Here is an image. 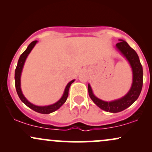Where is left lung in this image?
I'll list each match as a JSON object with an SVG mask.
<instances>
[{"mask_svg": "<svg viewBox=\"0 0 152 152\" xmlns=\"http://www.w3.org/2000/svg\"><path fill=\"white\" fill-rule=\"evenodd\" d=\"M120 42L116 46L129 63L133 73V81L130 90L124 96L112 102H104L94 96L90 84H88V94L96 105L100 109L111 113H117L124 111L132 105L140 95L143 86V69L137 52L131 48L126 41L119 39Z\"/></svg>", "mask_w": 152, "mask_h": 152, "instance_id": "obj_1", "label": "left lung"}]
</instances>
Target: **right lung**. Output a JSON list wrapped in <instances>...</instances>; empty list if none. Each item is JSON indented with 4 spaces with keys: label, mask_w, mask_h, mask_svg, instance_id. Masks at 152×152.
I'll return each mask as SVG.
<instances>
[{
    "label": "right lung",
    "mask_w": 152,
    "mask_h": 152,
    "mask_svg": "<svg viewBox=\"0 0 152 152\" xmlns=\"http://www.w3.org/2000/svg\"><path fill=\"white\" fill-rule=\"evenodd\" d=\"M37 41H34L33 42H31L30 44L28 45V46L27 47L26 50L20 55V58L18 59V64H17L16 69L15 71V88H16L17 94H18L19 98L20 100L22 101V102H23L28 107H29L30 109H33L34 111H36V112L40 113V114H48L50 113L53 112V111H56L57 109H58L64 103L66 102V99H67L68 96H69V90L70 88L71 83L74 82L75 80H72L69 82L67 84V86H66L65 90H64V94H63L62 97L57 102H56L55 104H51V105L48 106H36L34 104H31V102H29L27 99H26V97L24 96L23 94L22 93L21 88H20V76H21V72L23 70V67L24 63L26 61V59L27 58V56H28V54L30 53L31 50L34 48L35 45L37 43Z\"/></svg>",
    "instance_id": "obj_1"
}]
</instances>
